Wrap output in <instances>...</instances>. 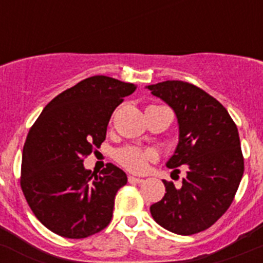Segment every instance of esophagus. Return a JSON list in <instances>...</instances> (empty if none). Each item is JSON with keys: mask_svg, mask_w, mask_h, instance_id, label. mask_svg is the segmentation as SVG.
Returning a JSON list of instances; mask_svg holds the SVG:
<instances>
[{"mask_svg": "<svg viewBox=\"0 0 263 263\" xmlns=\"http://www.w3.org/2000/svg\"><path fill=\"white\" fill-rule=\"evenodd\" d=\"M127 180H129L130 184H139V183L143 182V179L134 178V176H129V178H127Z\"/></svg>", "mask_w": 263, "mask_h": 263, "instance_id": "34e87169", "label": "esophagus"}]
</instances>
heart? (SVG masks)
I'll list each match as a JSON object with an SVG mask.
<instances>
[{"label": "heart", "instance_id": "b5f03b06", "mask_svg": "<svg viewBox=\"0 0 263 263\" xmlns=\"http://www.w3.org/2000/svg\"><path fill=\"white\" fill-rule=\"evenodd\" d=\"M115 158L118 163L132 173L141 174L146 171L148 163L155 160L157 154L153 150H145V148L127 146V147L120 148L115 153Z\"/></svg>", "mask_w": 263, "mask_h": 263}]
</instances>
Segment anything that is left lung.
<instances>
[{"label":"left lung","mask_w":263,"mask_h":263,"mask_svg":"<svg viewBox=\"0 0 263 263\" xmlns=\"http://www.w3.org/2000/svg\"><path fill=\"white\" fill-rule=\"evenodd\" d=\"M154 96L173 108L179 142L168 168L184 166L182 187L163 180V199L150 206L153 218L182 236L212 227L231 206L243 174V157L236 124L215 97L196 85L167 80L147 85Z\"/></svg>","instance_id":"8db88e82"}]
</instances>
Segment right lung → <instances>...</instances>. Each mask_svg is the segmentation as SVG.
<instances>
[{"label": "right lung", "instance_id": "add662e5", "mask_svg": "<svg viewBox=\"0 0 263 263\" xmlns=\"http://www.w3.org/2000/svg\"><path fill=\"white\" fill-rule=\"evenodd\" d=\"M136 88L103 75L84 79L51 100L29 130L21 188L36 218L53 233L85 238L110 222L126 174L111 163L92 173L83 162L105 141L111 113Z\"/></svg>", "mask_w": 263, "mask_h": 263}]
</instances>
